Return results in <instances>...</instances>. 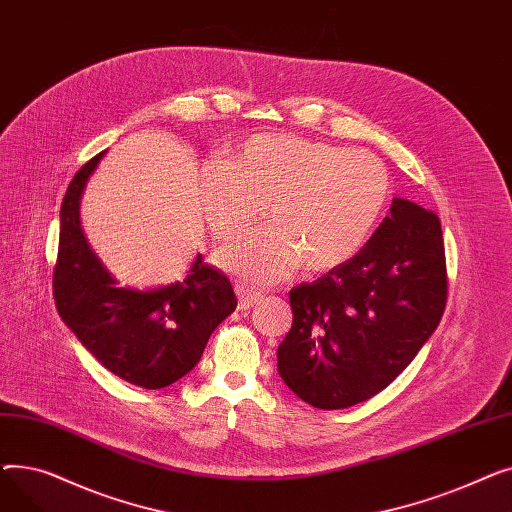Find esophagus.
Segmentation results:
<instances>
[{"instance_id": "esophagus-1", "label": "esophagus", "mask_w": 512, "mask_h": 512, "mask_svg": "<svg viewBox=\"0 0 512 512\" xmlns=\"http://www.w3.org/2000/svg\"><path fill=\"white\" fill-rule=\"evenodd\" d=\"M234 290L238 294V309H251L253 305H257L263 299V294L259 290L249 288L247 284H242V282H238L234 286Z\"/></svg>"}]
</instances>
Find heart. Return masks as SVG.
Returning a JSON list of instances; mask_svg holds the SVG:
<instances>
[{
  "instance_id": "heart-1",
  "label": "heart",
  "mask_w": 512,
  "mask_h": 512,
  "mask_svg": "<svg viewBox=\"0 0 512 512\" xmlns=\"http://www.w3.org/2000/svg\"><path fill=\"white\" fill-rule=\"evenodd\" d=\"M199 199L215 238L245 230L264 205L272 224L234 238L215 259L234 276L272 284L303 261L313 272L351 261L384 218L392 178L367 151L259 134L201 176Z\"/></svg>"
}]
</instances>
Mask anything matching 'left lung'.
Wrapping results in <instances>:
<instances>
[{
	"label": "left lung",
	"mask_w": 512,
	"mask_h": 512,
	"mask_svg": "<svg viewBox=\"0 0 512 512\" xmlns=\"http://www.w3.org/2000/svg\"><path fill=\"white\" fill-rule=\"evenodd\" d=\"M446 301L440 218L396 197L351 261L290 290L292 328L278 348L282 380L315 409L359 405L417 357Z\"/></svg>",
	"instance_id": "8db88e82"
}]
</instances>
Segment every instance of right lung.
<instances>
[{"label": "right lung", "mask_w": 512, "mask_h": 512, "mask_svg": "<svg viewBox=\"0 0 512 512\" xmlns=\"http://www.w3.org/2000/svg\"><path fill=\"white\" fill-rule=\"evenodd\" d=\"M103 153L76 172L60 211L53 299L87 351L118 378L159 390L191 371L211 332L236 309L230 280L197 255L182 282L157 290L116 284L80 230L78 203Z\"/></svg>", "instance_id": "add662e5"}]
</instances>
